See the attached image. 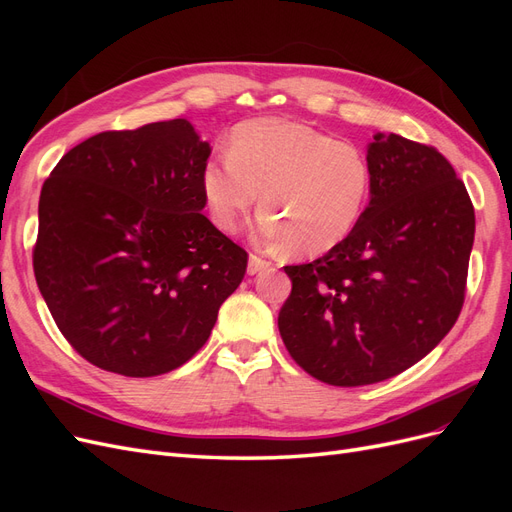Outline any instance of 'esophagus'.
I'll list each match as a JSON object with an SVG mask.
<instances>
[{"instance_id": "1", "label": "esophagus", "mask_w": 512, "mask_h": 512, "mask_svg": "<svg viewBox=\"0 0 512 512\" xmlns=\"http://www.w3.org/2000/svg\"><path fill=\"white\" fill-rule=\"evenodd\" d=\"M269 267H271V262L265 260V258L256 256V254H252L250 260H247V273H250V275H256V273L265 271V269H269Z\"/></svg>"}]
</instances>
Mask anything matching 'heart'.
Here are the masks:
<instances>
[{"label":"heart","mask_w":512,"mask_h":512,"mask_svg":"<svg viewBox=\"0 0 512 512\" xmlns=\"http://www.w3.org/2000/svg\"><path fill=\"white\" fill-rule=\"evenodd\" d=\"M367 153L288 119H254L230 138L228 156L203 168V194L220 230L235 232L260 203L258 235L322 254L361 222L371 194Z\"/></svg>","instance_id":"heart-1"}]
</instances>
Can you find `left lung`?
Returning a JSON list of instances; mask_svg holds the SVG:
<instances>
[{"label":"left lung","instance_id":"left-lung-1","mask_svg":"<svg viewBox=\"0 0 512 512\" xmlns=\"http://www.w3.org/2000/svg\"><path fill=\"white\" fill-rule=\"evenodd\" d=\"M367 158L374 179L361 222L322 258L284 267L286 350L333 386L393 378L442 342L474 243L472 200L438 149L378 132Z\"/></svg>","mask_w":512,"mask_h":512}]
</instances>
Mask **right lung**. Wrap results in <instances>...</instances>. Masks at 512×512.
I'll return each mask as SVG.
<instances>
[{
    "label": "right lung",
    "mask_w": 512,
    "mask_h": 512,
    "mask_svg": "<svg viewBox=\"0 0 512 512\" xmlns=\"http://www.w3.org/2000/svg\"><path fill=\"white\" fill-rule=\"evenodd\" d=\"M211 156L188 119L100 132L44 181L36 282L70 346L100 369L151 378L205 346L247 252L205 215Z\"/></svg>",
    "instance_id": "obj_1"
}]
</instances>
